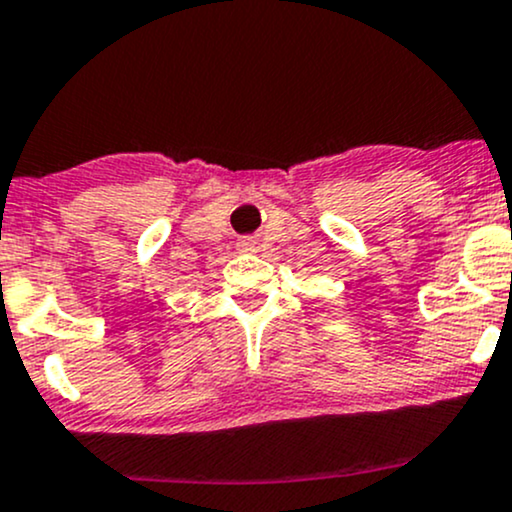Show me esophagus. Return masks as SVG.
I'll list each match as a JSON object with an SVG mask.
<instances>
[{
  "label": "esophagus",
  "instance_id": "1",
  "mask_svg": "<svg viewBox=\"0 0 512 512\" xmlns=\"http://www.w3.org/2000/svg\"><path fill=\"white\" fill-rule=\"evenodd\" d=\"M239 249L241 251H254L256 249V241L254 239H239Z\"/></svg>",
  "mask_w": 512,
  "mask_h": 512
}]
</instances>
